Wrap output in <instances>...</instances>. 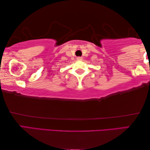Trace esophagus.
Wrapping results in <instances>:
<instances>
[{
  "instance_id": "esophagus-1",
  "label": "esophagus",
  "mask_w": 150,
  "mask_h": 150,
  "mask_svg": "<svg viewBox=\"0 0 150 150\" xmlns=\"http://www.w3.org/2000/svg\"><path fill=\"white\" fill-rule=\"evenodd\" d=\"M76 60H82V58L80 57V56H78V57L76 58Z\"/></svg>"
}]
</instances>
